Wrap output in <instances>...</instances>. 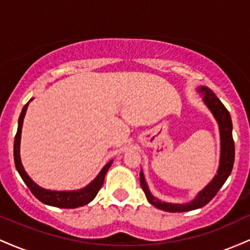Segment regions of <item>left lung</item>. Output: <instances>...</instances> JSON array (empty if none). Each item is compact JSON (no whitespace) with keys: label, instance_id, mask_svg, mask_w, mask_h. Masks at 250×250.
<instances>
[{"label":"left lung","instance_id":"8db88e82","mask_svg":"<svg viewBox=\"0 0 250 250\" xmlns=\"http://www.w3.org/2000/svg\"><path fill=\"white\" fill-rule=\"evenodd\" d=\"M197 93L202 97L203 103L207 105V108L213 114L217 125H219L221 146L219 168H217V171L213 180L202 190H200L193 200L187 203L165 202V201L155 197L149 190L147 181L145 179V174H143L141 169V171H140V183H141V187L149 203H151L154 207L161 209V210L169 211V213H181V211L195 210V209L205 207L209 201L216 195L220 188L222 187L223 183L226 182V180L230 175L234 166L235 147L233 140V123H231L230 114L227 110L225 105L222 104V102L220 101L219 97L215 95L209 88L202 85V87L197 88Z\"/></svg>","mask_w":250,"mask_h":250}]
</instances>
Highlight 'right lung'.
<instances>
[{
	"instance_id": "1",
	"label": "right lung",
	"mask_w": 250,
	"mask_h": 250,
	"mask_svg": "<svg viewBox=\"0 0 250 250\" xmlns=\"http://www.w3.org/2000/svg\"><path fill=\"white\" fill-rule=\"evenodd\" d=\"M34 99H30L29 102L24 105L21 111V115L19 117V127H17V133L15 136V141H14V160H15V166L17 171H19L20 176L24 181L27 187L30 189L31 193L37 200L41 201L42 203L48 206H53L57 208H79L82 206L88 205L91 202L99 193V190L103 186V181H104L105 174H107L108 169L110 168L113 160H110L105 166L101 169L97 176L91 181L89 185L85 186L81 189L77 190H50V189H45L40 187L37 183L31 180V177L24 170L23 165H22L21 156H20V145H21V134H22V125H23V120L25 116V111H27L28 105L33 101Z\"/></svg>"
}]
</instances>
